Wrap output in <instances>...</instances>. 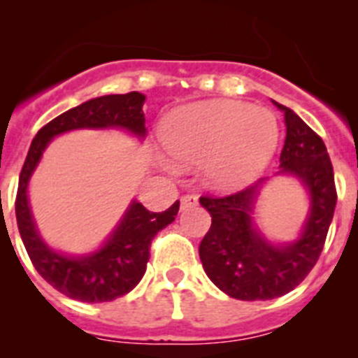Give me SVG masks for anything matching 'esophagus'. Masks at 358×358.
Listing matches in <instances>:
<instances>
[{"instance_id": "34e87169", "label": "esophagus", "mask_w": 358, "mask_h": 358, "mask_svg": "<svg viewBox=\"0 0 358 358\" xmlns=\"http://www.w3.org/2000/svg\"><path fill=\"white\" fill-rule=\"evenodd\" d=\"M199 204L197 197L195 195H185V197H181V210H188V208H195Z\"/></svg>"}]
</instances>
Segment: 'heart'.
<instances>
[{
	"instance_id": "1",
	"label": "heart",
	"mask_w": 358,
	"mask_h": 358,
	"mask_svg": "<svg viewBox=\"0 0 358 358\" xmlns=\"http://www.w3.org/2000/svg\"><path fill=\"white\" fill-rule=\"evenodd\" d=\"M164 156L177 166L202 164L217 192H236L260 177L276 152L280 129L273 113L236 100L179 107L161 125Z\"/></svg>"
}]
</instances>
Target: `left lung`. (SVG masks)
<instances>
[{"label":"left lung","mask_w":358,"mask_h":358,"mask_svg":"<svg viewBox=\"0 0 358 358\" xmlns=\"http://www.w3.org/2000/svg\"><path fill=\"white\" fill-rule=\"evenodd\" d=\"M285 116V145L274 177H292L306 194V215L297 235L281 242L265 236L258 208L268 177L229 197H201L211 227L199 245L204 273L218 289L242 301L274 299L296 289L312 271L334 218V169L322 140L289 107L274 102Z\"/></svg>","instance_id":"8db88e82"}]
</instances>
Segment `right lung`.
<instances>
[{
  "label": "right lung",
  "instance_id": "right-lung-1",
  "mask_svg": "<svg viewBox=\"0 0 358 358\" xmlns=\"http://www.w3.org/2000/svg\"><path fill=\"white\" fill-rule=\"evenodd\" d=\"M145 100L147 96L138 91L91 98L44 125L31 141L24 159L15 199V218L21 240L37 273L53 289L71 299L103 303L131 292L147 271L148 251L154 236L176 220L179 201L173 202L166 211L152 213L145 210L141 202L132 199L122 218L98 248L80 255H69L52 248L39 233L28 197L31 176L53 138L66 132L82 129L123 131L140 143L145 141Z\"/></svg>",
  "mask_w": 358,
  "mask_h": 358
}]
</instances>
